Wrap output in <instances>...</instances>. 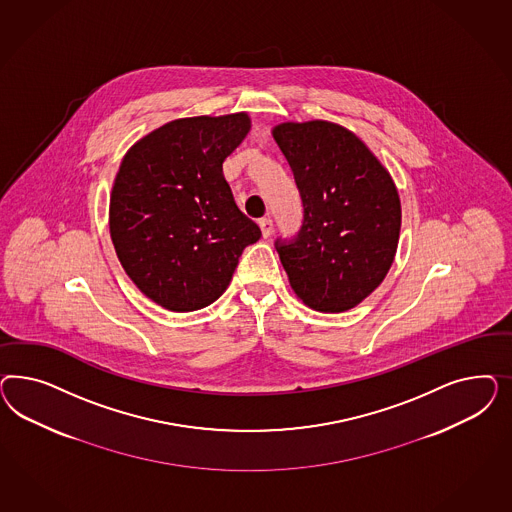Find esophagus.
<instances>
[{"instance_id":"obj_1","label":"esophagus","mask_w":512,"mask_h":512,"mask_svg":"<svg viewBox=\"0 0 512 512\" xmlns=\"http://www.w3.org/2000/svg\"><path fill=\"white\" fill-rule=\"evenodd\" d=\"M259 227H261V233H263L264 238H268L270 234H272V219L270 217H263V219H259Z\"/></svg>"}]
</instances>
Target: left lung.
Masks as SVG:
<instances>
[{
  "label": "left lung",
  "mask_w": 512,
  "mask_h": 512,
  "mask_svg": "<svg viewBox=\"0 0 512 512\" xmlns=\"http://www.w3.org/2000/svg\"><path fill=\"white\" fill-rule=\"evenodd\" d=\"M304 204L293 242H276L291 289L311 310L341 313L381 285L400 240L402 204L383 163L326 120L272 129Z\"/></svg>",
  "instance_id": "obj_1"
}]
</instances>
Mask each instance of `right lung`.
Listing matches in <instances>:
<instances>
[{
	"mask_svg": "<svg viewBox=\"0 0 512 512\" xmlns=\"http://www.w3.org/2000/svg\"><path fill=\"white\" fill-rule=\"evenodd\" d=\"M249 129L248 112L178 118L122 159L110 193V238L125 274L165 310L216 302L244 248L261 238L223 176V161Z\"/></svg>",
	"mask_w": 512,
	"mask_h": 512,
	"instance_id": "1",
	"label": "right lung"
}]
</instances>
